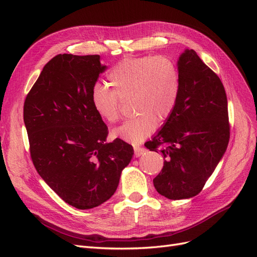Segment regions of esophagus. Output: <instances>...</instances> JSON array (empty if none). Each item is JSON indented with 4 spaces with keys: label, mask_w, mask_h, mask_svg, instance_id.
Masks as SVG:
<instances>
[{
    "label": "esophagus",
    "mask_w": 257,
    "mask_h": 257,
    "mask_svg": "<svg viewBox=\"0 0 257 257\" xmlns=\"http://www.w3.org/2000/svg\"><path fill=\"white\" fill-rule=\"evenodd\" d=\"M146 152V149L143 147H134V155L136 158L141 157L142 154H144Z\"/></svg>",
    "instance_id": "34e87169"
}]
</instances>
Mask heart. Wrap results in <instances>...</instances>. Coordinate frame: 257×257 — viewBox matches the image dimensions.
<instances>
[{
  "instance_id": "b5f03b06",
  "label": "heart",
  "mask_w": 257,
  "mask_h": 257,
  "mask_svg": "<svg viewBox=\"0 0 257 257\" xmlns=\"http://www.w3.org/2000/svg\"><path fill=\"white\" fill-rule=\"evenodd\" d=\"M109 90L95 85L91 99L94 110L108 123L121 114V101L132 99L136 113L112 131V137L138 145L151 135L157 122L169 119L178 104L181 77L175 62L164 56L125 58L107 73Z\"/></svg>"
}]
</instances>
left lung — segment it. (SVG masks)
I'll use <instances>...</instances> for the list:
<instances>
[{"instance_id":"left-lung-1","label":"left lung","mask_w":257,"mask_h":257,"mask_svg":"<svg viewBox=\"0 0 257 257\" xmlns=\"http://www.w3.org/2000/svg\"><path fill=\"white\" fill-rule=\"evenodd\" d=\"M181 91L173 114L152 141L164 166L154 188L169 199L197 195L224 155L229 142L227 97L221 79L193 49L178 61Z\"/></svg>"}]
</instances>
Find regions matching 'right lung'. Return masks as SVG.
<instances>
[{
	"instance_id": "add662e5",
	"label": "right lung",
	"mask_w": 257,
	"mask_h": 257,
	"mask_svg": "<svg viewBox=\"0 0 257 257\" xmlns=\"http://www.w3.org/2000/svg\"><path fill=\"white\" fill-rule=\"evenodd\" d=\"M98 54H58L28 93L23 120L37 173L65 203L91 209L109 199L134 154L121 139L106 144L108 127L92 105L106 66Z\"/></svg>"
}]
</instances>
